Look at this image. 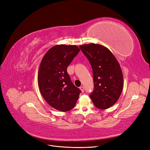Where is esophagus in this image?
<instances>
[{
	"label": "esophagus",
	"instance_id": "esophagus-1",
	"mask_svg": "<svg viewBox=\"0 0 150 150\" xmlns=\"http://www.w3.org/2000/svg\"><path fill=\"white\" fill-rule=\"evenodd\" d=\"M80 89L81 90V91H82V92H83V91H84V87H83V86H81L80 87Z\"/></svg>",
	"mask_w": 150,
	"mask_h": 150
}]
</instances>
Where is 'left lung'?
I'll list each match as a JSON object with an SVG mask.
<instances>
[{"label":"left lung","mask_w":150,"mask_h":150,"mask_svg":"<svg viewBox=\"0 0 150 150\" xmlns=\"http://www.w3.org/2000/svg\"><path fill=\"white\" fill-rule=\"evenodd\" d=\"M93 70L94 89L90 97L96 108L107 109L118 100L123 76L118 62L107 47L95 43L80 46Z\"/></svg>","instance_id":"obj_1"}]
</instances>
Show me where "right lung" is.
Wrapping results in <instances>:
<instances>
[{
	"label": "right lung",
	"instance_id": "1",
	"mask_svg": "<svg viewBox=\"0 0 150 150\" xmlns=\"http://www.w3.org/2000/svg\"><path fill=\"white\" fill-rule=\"evenodd\" d=\"M80 50L76 45L53 47L43 56L38 70V85L43 97L52 107L64 112L75 107L81 93L67 71Z\"/></svg>",
	"mask_w": 150,
	"mask_h": 150
}]
</instances>
